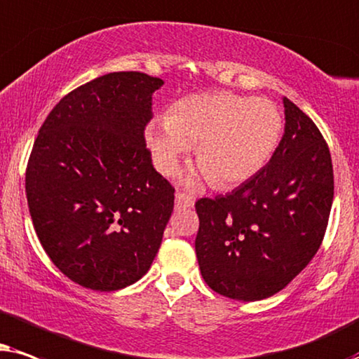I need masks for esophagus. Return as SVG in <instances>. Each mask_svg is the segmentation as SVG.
<instances>
[{"label":"esophagus","instance_id":"esophagus-1","mask_svg":"<svg viewBox=\"0 0 359 359\" xmlns=\"http://www.w3.org/2000/svg\"><path fill=\"white\" fill-rule=\"evenodd\" d=\"M194 205V198L192 195L185 194V192H177L175 194V208H189Z\"/></svg>","mask_w":359,"mask_h":359}]
</instances>
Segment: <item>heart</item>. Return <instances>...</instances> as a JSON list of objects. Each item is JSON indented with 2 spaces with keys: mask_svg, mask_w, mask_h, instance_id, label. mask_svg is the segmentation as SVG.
<instances>
[{
  "mask_svg": "<svg viewBox=\"0 0 359 359\" xmlns=\"http://www.w3.org/2000/svg\"><path fill=\"white\" fill-rule=\"evenodd\" d=\"M283 130V114L271 100L215 90L177 100L165 118L149 123L146 141L162 174H172L195 146L212 184L233 187L264 167Z\"/></svg>",
  "mask_w": 359,
  "mask_h": 359,
  "instance_id": "b5f03b06",
  "label": "heart"
}]
</instances>
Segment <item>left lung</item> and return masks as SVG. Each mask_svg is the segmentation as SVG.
I'll return each mask as SVG.
<instances>
[{"instance_id":"obj_1","label":"left lung","mask_w":359,"mask_h":359,"mask_svg":"<svg viewBox=\"0 0 359 359\" xmlns=\"http://www.w3.org/2000/svg\"><path fill=\"white\" fill-rule=\"evenodd\" d=\"M285 131L271 161L226 195L198 198L195 251L208 287L255 302L283 290L322 245L333 165L312 119L284 97Z\"/></svg>"}]
</instances>
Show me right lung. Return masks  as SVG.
Segmentation results:
<instances>
[{"label":"right lung","instance_id":"1","mask_svg":"<svg viewBox=\"0 0 359 359\" xmlns=\"http://www.w3.org/2000/svg\"><path fill=\"white\" fill-rule=\"evenodd\" d=\"M164 82L113 72L67 93L47 114L26 167L42 248L82 287L111 292L149 271L174 210L144 131Z\"/></svg>","mask_w":359,"mask_h":359}]
</instances>
